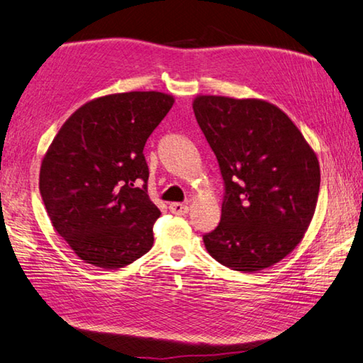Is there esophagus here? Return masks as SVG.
<instances>
[{"instance_id": "esophagus-1", "label": "esophagus", "mask_w": 363, "mask_h": 363, "mask_svg": "<svg viewBox=\"0 0 363 363\" xmlns=\"http://www.w3.org/2000/svg\"><path fill=\"white\" fill-rule=\"evenodd\" d=\"M169 211L173 214L181 216V214H187L189 213V206H187V204H184V203H171L169 204Z\"/></svg>"}]
</instances>
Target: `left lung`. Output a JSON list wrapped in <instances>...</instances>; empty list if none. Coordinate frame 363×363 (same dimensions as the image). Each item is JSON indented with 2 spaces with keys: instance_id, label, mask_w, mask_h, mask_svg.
<instances>
[{
  "instance_id": "left-lung-1",
  "label": "left lung",
  "mask_w": 363,
  "mask_h": 363,
  "mask_svg": "<svg viewBox=\"0 0 363 363\" xmlns=\"http://www.w3.org/2000/svg\"><path fill=\"white\" fill-rule=\"evenodd\" d=\"M192 108L225 184L219 225L203 236L206 250L241 273L274 265L313 220L318 155L284 111L265 100L196 95Z\"/></svg>"
}]
</instances>
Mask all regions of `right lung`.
Returning a JSON list of instances; mask_svg holds the SVG:
<instances>
[{"mask_svg":"<svg viewBox=\"0 0 363 363\" xmlns=\"http://www.w3.org/2000/svg\"><path fill=\"white\" fill-rule=\"evenodd\" d=\"M173 103V95L154 90L95 98L68 117L44 154L45 211L85 263L118 269L152 247L160 211L146 194L143 150Z\"/></svg>","mask_w":363,"mask_h":363,"instance_id":"obj_1","label":"right lung"}]
</instances>
